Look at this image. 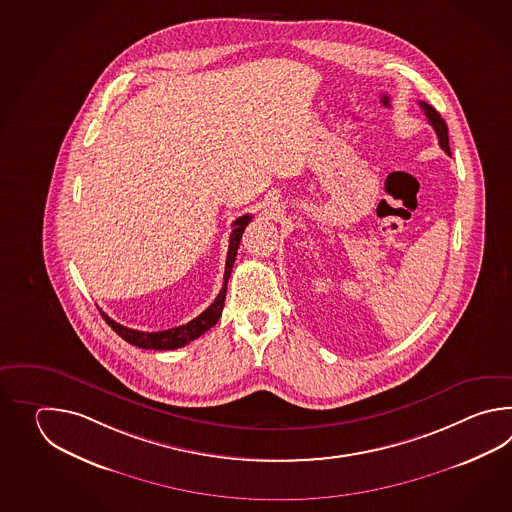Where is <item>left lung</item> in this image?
<instances>
[{
	"mask_svg": "<svg viewBox=\"0 0 512 512\" xmlns=\"http://www.w3.org/2000/svg\"><path fill=\"white\" fill-rule=\"evenodd\" d=\"M419 106L423 108L426 119H428V122L432 124V128H434L435 133H437L439 146H441V148L450 155V146H448V128H446L445 120H443V117H441V115H439V113H437L430 104H426V102H419Z\"/></svg>",
	"mask_w": 512,
	"mask_h": 512,
	"instance_id": "1",
	"label": "left lung"
}]
</instances>
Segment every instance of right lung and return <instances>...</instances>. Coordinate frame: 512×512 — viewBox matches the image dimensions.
<instances>
[{"label": "right lung", "mask_w": 512, "mask_h": 512, "mask_svg": "<svg viewBox=\"0 0 512 512\" xmlns=\"http://www.w3.org/2000/svg\"><path fill=\"white\" fill-rule=\"evenodd\" d=\"M251 214H245L241 218L236 219L232 223V234H230L229 240V254H227V263H225V276H223V287L219 291L218 298L207 307L201 315L196 316L194 320H190L185 326L172 327V329H166V331H157V333H146V331H135L130 327L120 326L115 320H111L108 315H104V320L108 322L111 329L124 338L126 342H130L131 346H137L142 349H157V351H164V349H177L183 348L188 342L196 340L201 337L205 331H208L210 327L218 324L219 316L223 311V305H225V296H227V283H229L230 272L234 267V261H236V254L240 249L241 236L245 232V227L251 223Z\"/></svg>", "instance_id": "right-lung-1"}]
</instances>
